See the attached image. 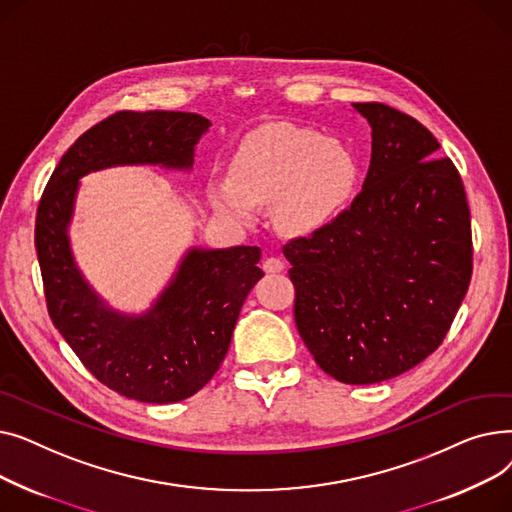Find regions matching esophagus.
Here are the masks:
<instances>
[{
    "label": "esophagus",
    "mask_w": 512,
    "mask_h": 512,
    "mask_svg": "<svg viewBox=\"0 0 512 512\" xmlns=\"http://www.w3.org/2000/svg\"><path fill=\"white\" fill-rule=\"evenodd\" d=\"M263 270L267 274H276V272H282L284 270V261L280 257H267L263 261Z\"/></svg>",
    "instance_id": "1"
}]
</instances>
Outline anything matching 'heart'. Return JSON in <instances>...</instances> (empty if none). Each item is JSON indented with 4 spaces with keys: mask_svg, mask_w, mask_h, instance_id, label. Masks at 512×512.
<instances>
[{
    "mask_svg": "<svg viewBox=\"0 0 512 512\" xmlns=\"http://www.w3.org/2000/svg\"><path fill=\"white\" fill-rule=\"evenodd\" d=\"M359 161L346 145L299 126L247 134L230 159L228 182H211V207L238 222H253L255 205L274 203L276 224L292 234L326 226L351 203Z\"/></svg>",
    "mask_w": 512,
    "mask_h": 512,
    "instance_id": "b5f03b06",
    "label": "heart"
}]
</instances>
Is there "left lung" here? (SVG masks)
I'll use <instances>...</instances> for the list:
<instances>
[{
  "mask_svg": "<svg viewBox=\"0 0 512 512\" xmlns=\"http://www.w3.org/2000/svg\"><path fill=\"white\" fill-rule=\"evenodd\" d=\"M371 126L363 191L332 224L284 245L294 321L315 363L344 384L419 365L448 334L473 274L459 170L421 122L353 103Z\"/></svg>",
  "mask_w": 512,
  "mask_h": 512,
  "instance_id": "1",
  "label": "left lung"
}]
</instances>
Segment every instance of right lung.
I'll return each mask as SVG.
<instances>
[{"label": "right lung", "mask_w": 512, "mask_h": 512, "mask_svg": "<svg viewBox=\"0 0 512 512\" xmlns=\"http://www.w3.org/2000/svg\"><path fill=\"white\" fill-rule=\"evenodd\" d=\"M209 126L188 112H116L80 134L39 201L35 247L53 326L103 386L139 402H178L213 378L240 307L263 276L261 249H191L147 313L114 311L72 257L68 226L78 180L126 164L188 170Z\"/></svg>", "instance_id": "1"}]
</instances>
